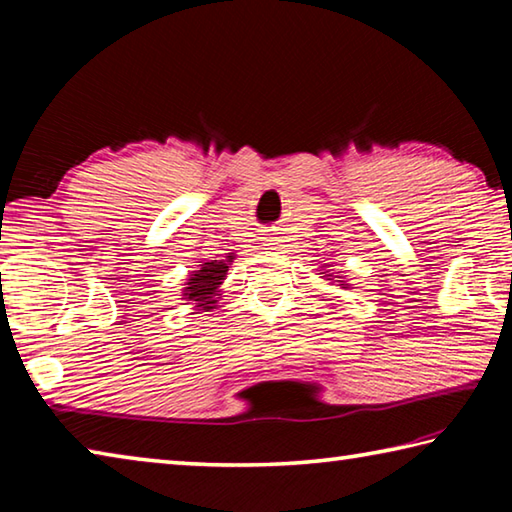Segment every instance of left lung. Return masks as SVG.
<instances>
[{"mask_svg": "<svg viewBox=\"0 0 512 512\" xmlns=\"http://www.w3.org/2000/svg\"><path fill=\"white\" fill-rule=\"evenodd\" d=\"M332 277H334V275H332ZM339 282H343V280H339ZM341 287H343V289H348V284H341Z\"/></svg>", "mask_w": 512, "mask_h": 512, "instance_id": "obj_1", "label": "left lung"}]
</instances>
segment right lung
I'll return each instance as SVG.
<instances>
[{
    "mask_svg": "<svg viewBox=\"0 0 512 512\" xmlns=\"http://www.w3.org/2000/svg\"><path fill=\"white\" fill-rule=\"evenodd\" d=\"M235 259V255H228V259H210V262L198 264V271L189 275L187 287L183 289L185 300L194 302L196 311H210L216 309V302L221 296V284L228 275V264Z\"/></svg>",
    "mask_w": 512,
    "mask_h": 512,
    "instance_id": "add662e5",
    "label": "right lung"
}]
</instances>
